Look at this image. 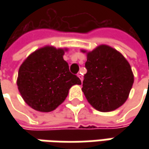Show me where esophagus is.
Returning <instances> with one entry per match:
<instances>
[{"label": "esophagus", "mask_w": 149, "mask_h": 149, "mask_svg": "<svg viewBox=\"0 0 149 149\" xmlns=\"http://www.w3.org/2000/svg\"><path fill=\"white\" fill-rule=\"evenodd\" d=\"M78 77L79 78V79H80V80H81V82H82V81H83V76H82V74H81V73H80V72H79V73H78Z\"/></svg>", "instance_id": "34e87169"}]
</instances>
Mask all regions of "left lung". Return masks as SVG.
Here are the masks:
<instances>
[{"instance_id": "left-lung-1", "label": "left lung", "mask_w": 149, "mask_h": 149, "mask_svg": "<svg viewBox=\"0 0 149 149\" xmlns=\"http://www.w3.org/2000/svg\"><path fill=\"white\" fill-rule=\"evenodd\" d=\"M86 53L82 91L90 105L100 112L115 110L129 98L134 76L128 60L117 49L100 45Z\"/></svg>"}]
</instances>
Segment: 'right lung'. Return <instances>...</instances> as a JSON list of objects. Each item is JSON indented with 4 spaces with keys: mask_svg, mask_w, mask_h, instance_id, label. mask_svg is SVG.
Returning a JSON list of instances; mask_svg holds the SVG:
<instances>
[{
    "mask_svg": "<svg viewBox=\"0 0 149 149\" xmlns=\"http://www.w3.org/2000/svg\"><path fill=\"white\" fill-rule=\"evenodd\" d=\"M67 48L45 45L32 52L20 66L16 84L22 99L35 110L50 112L60 105L73 85L81 84L64 60Z\"/></svg>",
    "mask_w": 149,
    "mask_h": 149,
    "instance_id": "obj_1",
    "label": "right lung"
}]
</instances>
